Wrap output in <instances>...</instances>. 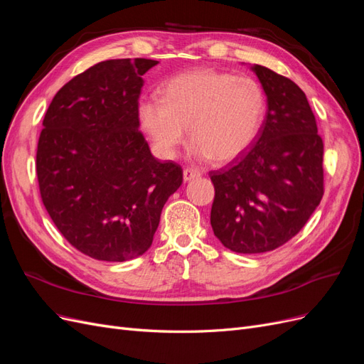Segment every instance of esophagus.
Instances as JSON below:
<instances>
[{"label": "esophagus", "instance_id": "1", "mask_svg": "<svg viewBox=\"0 0 364 364\" xmlns=\"http://www.w3.org/2000/svg\"><path fill=\"white\" fill-rule=\"evenodd\" d=\"M200 176V171L197 170H193V168H185L183 170V181L185 182H190L193 179H197Z\"/></svg>", "mask_w": 364, "mask_h": 364}]
</instances>
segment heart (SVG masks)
I'll use <instances>...</instances> for the list:
<instances>
[{
	"label": "heart",
	"instance_id": "heart-1",
	"mask_svg": "<svg viewBox=\"0 0 364 364\" xmlns=\"http://www.w3.org/2000/svg\"><path fill=\"white\" fill-rule=\"evenodd\" d=\"M138 115L162 156L176 155L188 129L194 156L229 162L255 142L266 115V95L250 77L196 68L173 77L162 98H144Z\"/></svg>",
	"mask_w": 364,
	"mask_h": 364
}]
</instances>
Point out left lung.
<instances>
[{
    "label": "left lung",
    "mask_w": 364,
    "mask_h": 364,
    "mask_svg": "<svg viewBox=\"0 0 364 364\" xmlns=\"http://www.w3.org/2000/svg\"><path fill=\"white\" fill-rule=\"evenodd\" d=\"M252 71L267 95L266 119L246 155L209 173L214 235L237 253L285 245L323 197V141L304 91L261 65Z\"/></svg>",
    "instance_id": "obj_1"
}]
</instances>
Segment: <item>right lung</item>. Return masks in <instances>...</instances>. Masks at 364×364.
<instances>
[{"instance_id":"add662e5","label":"right lung","mask_w":364,"mask_h":364,"mask_svg":"<svg viewBox=\"0 0 364 364\" xmlns=\"http://www.w3.org/2000/svg\"><path fill=\"white\" fill-rule=\"evenodd\" d=\"M151 59L105 60L63 85L36 151L41 199L68 243L100 261L142 255L182 168L150 153L138 130L142 75Z\"/></svg>"}]
</instances>
